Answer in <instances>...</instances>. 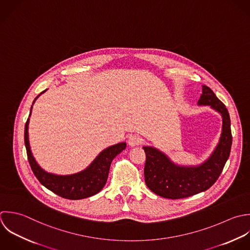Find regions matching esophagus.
I'll return each mask as SVG.
<instances>
[{
    "mask_svg": "<svg viewBox=\"0 0 250 250\" xmlns=\"http://www.w3.org/2000/svg\"><path fill=\"white\" fill-rule=\"evenodd\" d=\"M127 143L129 146L133 147V146H137V145H140L142 143V139L139 135L137 134H133V135H130L127 139Z\"/></svg>",
    "mask_w": 250,
    "mask_h": 250,
    "instance_id": "obj_1",
    "label": "esophagus"
}]
</instances>
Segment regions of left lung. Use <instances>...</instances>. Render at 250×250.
Instances as JSON below:
<instances>
[{"mask_svg":"<svg viewBox=\"0 0 250 250\" xmlns=\"http://www.w3.org/2000/svg\"><path fill=\"white\" fill-rule=\"evenodd\" d=\"M198 104L209 105L222 115L220 141L208 160L198 167L176 166L158 149L143 147L146 154L145 182L147 187L160 197L177 200L207 191L216 182L230 156L233 137L226 106L207 85H203V94Z\"/></svg>","mask_w":250,"mask_h":250,"instance_id":"obj_1","label":"left lung"}]
</instances>
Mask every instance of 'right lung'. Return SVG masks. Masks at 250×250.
Masks as SVG:
<instances>
[{"instance_id": "add662e5", "label": "right lung", "mask_w": 250, "mask_h": 250, "mask_svg": "<svg viewBox=\"0 0 250 250\" xmlns=\"http://www.w3.org/2000/svg\"><path fill=\"white\" fill-rule=\"evenodd\" d=\"M44 91L41 92V94ZM38 97L39 95L35 98L33 103ZM28 125L29 119L25 124L24 142L28 161L35 176L45 188L68 200H82L99 193L107 182L112 161L126 147L125 142L113 145L103 150L84 170L72 175H55L44 171L35 161L29 145Z\"/></svg>"}]
</instances>
